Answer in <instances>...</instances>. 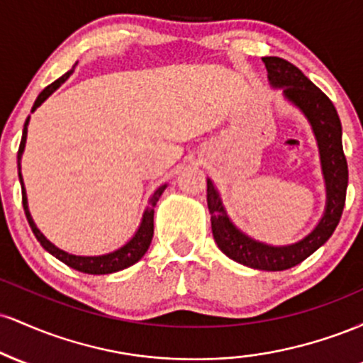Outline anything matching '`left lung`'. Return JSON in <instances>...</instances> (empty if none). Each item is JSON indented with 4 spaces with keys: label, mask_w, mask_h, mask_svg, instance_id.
Here are the masks:
<instances>
[{
    "label": "left lung",
    "mask_w": 363,
    "mask_h": 363,
    "mask_svg": "<svg viewBox=\"0 0 363 363\" xmlns=\"http://www.w3.org/2000/svg\"><path fill=\"white\" fill-rule=\"evenodd\" d=\"M268 80L274 89H281L289 102L302 111L311 123L318 140L320 167L326 182V210L318 227L298 242L290 245H268L240 232L222 205L218 191L208 179L206 201L211 215L213 239L225 256L240 264L264 272H283L301 264L315 252L338 227L345 208L348 186V165L341 143V123L333 102L297 66L277 56L262 57Z\"/></svg>",
    "instance_id": "1"
}]
</instances>
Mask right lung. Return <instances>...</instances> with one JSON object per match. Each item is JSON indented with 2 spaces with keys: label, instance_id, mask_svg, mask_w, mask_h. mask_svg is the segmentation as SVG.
<instances>
[{
  "label": "right lung",
  "instance_id": "right-lung-1",
  "mask_svg": "<svg viewBox=\"0 0 363 363\" xmlns=\"http://www.w3.org/2000/svg\"><path fill=\"white\" fill-rule=\"evenodd\" d=\"M74 66H77V65H74ZM74 66L72 69H69V72H66L61 78H57L56 82H52L51 85H48L43 91H40L39 97L35 99L34 107H32V112H34L37 107H39L40 104H43L45 99H48L49 95L52 94L54 90L60 89L61 83H65L66 80H68L69 74L74 72ZM28 119H30V118H27V121H25V124H23L22 141H20V148H18V155H16V162H18V177H20V184H22V203H23L25 215H27L28 225H30L32 232H34V235L37 237V240H39L40 245H43L45 251L51 252L54 257H57V259L65 262V264H68L69 268L77 269V272H82V273H89V274L116 273V272H121V269L128 268V266L135 264V262H138L141 257L145 256V252L148 251L150 242H152V237H153V208H155L158 198H160L162 193H164V189L167 186H165V184L160 186L155 191V193H153V196L150 198V201H148L147 210H145V213H143V218H141L138 230H136V234L133 235L131 239H129L128 242L123 245V247L116 249V251H112L109 254H102V256H74V254L61 251L60 247H56V245L49 242V240L43 235V232H40L39 228L35 227L34 220H32V216H30V211H28L27 193H25L22 172H20V160H22L25 141H27Z\"/></svg>",
  "mask_w": 363,
  "mask_h": 363
}]
</instances>
